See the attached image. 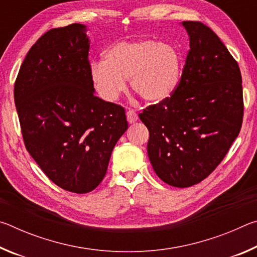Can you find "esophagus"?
Here are the masks:
<instances>
[{
  "label": "esophagus",
  "instance_id": "34e87169",
  "mask_svg": "<svg viewBox=\"0 0 257 257\" xmlns=\"http://www.w3.org/2000/svg\"><path fill=\"white\" fill-rule=\"evenodd\" d=\"M125 115H127V120L129 123H134L138 120V114L134 110H128L127 113H125Z\"/></svg>",
  "mask_w": 257,
  "mask_h": 257
}]
</instances>
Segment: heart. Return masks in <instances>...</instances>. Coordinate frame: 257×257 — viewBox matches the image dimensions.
I'll use <instances>...</instances> for the list:
<instances>
[{
    "instance_id": "b5f03b06",
    "label": "heart",
    "mask_w": 257,
    "mask_h": 257,
    "mask_svg": "<svg viewBox=\"0 0 257 257\" xmlns=\"http://www.w3.org/2000/svg\"><path fill=\"white\" fill-rule=\"evenodd\" d=\"M180 56L175 46L152 40L116 43L104 54V61L90 64V79L104 101L114 102L125 89L149 102L170 97L180 81Z\"/></svg>"
}]
</instances>
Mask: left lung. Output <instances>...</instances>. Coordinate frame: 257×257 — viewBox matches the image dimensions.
<instances>
[{
  "label": "left lung",
  "instance_id": "1",
  "mask_svg": "<svg viewBox=\"0 0 257 257\" xmlns=\"http://www.w3.org/2000/svg\"><path fill=\"white\" fill-rule=\"evenodd\" d=\"M189 51L170 97L147 106L139 119L150 133L147 154L165 184L185 188L215 170L240 132L241 73L213 30L182 21Z\"/></svg>",
  "mask_w": 257,
  "mask_h": 257
}]
</instances>
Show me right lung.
Returning <instances> with one entry per match:
<instances>
[{
	"instance_id": "add662e5",
	"label": "right lung",
	"mask_w": 257,
	"mask_h": 257,
	"mask_svg": "<svg viewBox=\"0 0 257 257\" xmlns=\"http://www.w3.org/2000/svg\"><path fill=\"white\" fill-rule=\"evenodd\" d=\"M86 26L53 28L30 47L15 82L24 143L50 180L94 190L128 129L124 108L95 96Z\"/></svg>"
}]
</instances>
